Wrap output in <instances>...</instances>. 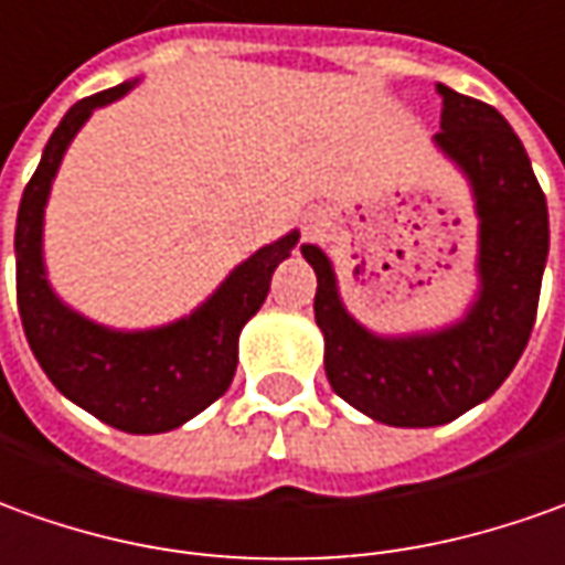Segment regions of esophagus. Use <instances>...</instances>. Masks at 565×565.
Returning a JSON list of instances; mask_svg holds the SVG:
<instances>
[{
    "mask_svg": "<svg viewBox=\"0 0 565 565\" xmlns=\"http://www.w3.org/2000/svg\"><path fill=\"white\" fill-rule=\"evenodd\" d=\"M321 225H324V222H321V218H309V225H306V228H309V232H318V228H321Z\"/></svg>",
    "mask_w": 565,
    "mask_h": 565,
    "instance_id": "esophagus-1",
    "label": "esophagus"
}]
</instances>
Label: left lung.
Here are the masks:
<instances>
[{
	"mask_svg": "<svg viewBox=\"0 0 565 565\" xmlns=\"http://www.w3.org/2000/svg\"><path fill=\"white\" fill-rule=\"evenodd\" d=\"M436 92L443 132L433 141L467 175L479 216V290L463 318L402 337L367 331L347 312L331 259L302 244L333 393L386 427H443L508 380L535 324L551 241L544 191L510 122L443 83Z\"/></svg>",
	"mask_w": 565,
	"mask_h": 565,
	"instance_id": "left-lung-1",
	"label": "left lung"
}]
</instances>
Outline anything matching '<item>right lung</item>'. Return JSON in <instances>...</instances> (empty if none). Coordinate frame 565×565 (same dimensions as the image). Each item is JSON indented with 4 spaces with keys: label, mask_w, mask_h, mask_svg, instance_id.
I'll return each mask as SVG.
<instances>
[{
    "label": "right lung",
    "mask_w": 565,
    "mask_h": 565,
    "mask_svg": "<svg viewBox=\"0 0 565 565\" xmlns=\"http://www.w3.org/2000/svg\"><path fill=\"white\" fill-rule=\"evenodd\" d=\"M138 79L89 95L64 114L49 138L33 179L26 182L18 228V309L26 343L45 377L98 420L122 433H167L210 408L232 386L237 337L268 297L278 263L297 247L299 232L266 244L244 259L216 294L172 324L151 331H114L73 312L57 297L42 259V218L55 172L95 107L122 98Z\"/></svg>",
    "instance_id": "obj_1"
}]
</instances>
